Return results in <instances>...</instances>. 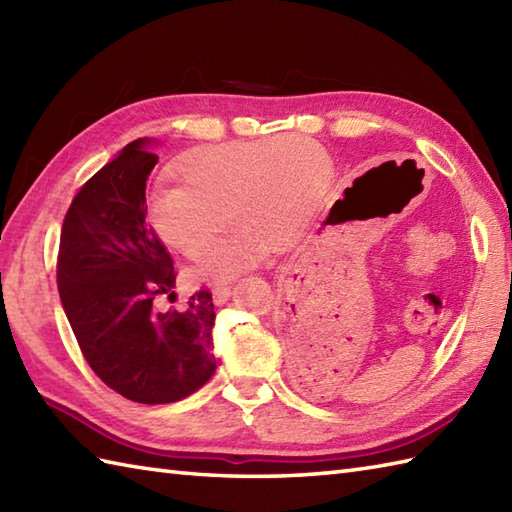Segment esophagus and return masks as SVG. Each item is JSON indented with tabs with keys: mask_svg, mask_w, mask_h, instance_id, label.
<instances>
[{
	"mask_svg": "<svg viewBox=\"0 0 512 512\" xmlns=\"http://www.w3.org/2000/svg\"><path fill=\"white\" fill-rule=\"evenodd\" d=\"M228 295H231V286L228 284H217L213 288V301L217 303V306H222V303L228 299Z\"/></svg>",
	"mask_w": 512,
	"mask_h": 512,
	"instance_id": "obj_1",
	"label": "esophagus"
}]
</instances>
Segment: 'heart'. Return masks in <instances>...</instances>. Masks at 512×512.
<instances>
[{
  "label": "heart",
  "mask_w": 512,
  "mask_h": 512,
  "mask_svg": "<svg viewBox=\"0 0 512 512\" xmlns=\"http://www.w3.org/2000/svg\"><path fill=\"white\" fill-rule=\"evenodd\" d=\"M176 173L182 182L158 184L147 195L149 224L184 257L202 259L228 220L235 222L202 268L206 277L224 279L277 244L299 242L325 191L328 156L308 136L286 134L191 149Z\"/></svg>",
  "instance_id": "b5f03b06"
}]
</instances>
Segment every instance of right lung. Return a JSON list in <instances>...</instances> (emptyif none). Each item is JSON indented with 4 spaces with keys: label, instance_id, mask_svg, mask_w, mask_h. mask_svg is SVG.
Instances as JSON below:
<instances>
[{
    "label": "right lung",
    "instance_id": "add662e5",
    "mask_svg": "<svg viewBox=\"0 0 512 512\" xmlns=\"http://www.w3.org/2000/svg\"><path fill=\"white\" fill-rule=\"evenodd\" d=\"M134 140L76 191L63 217L57 286L92 372L127 400L167 405L215 372L213 297L202 288L187 310L160 312L176 297V268L145 220V189L158 156Z\"/></svg>",
    "mask_w": 512,
    "mask_h": 512
}]
</instances>
